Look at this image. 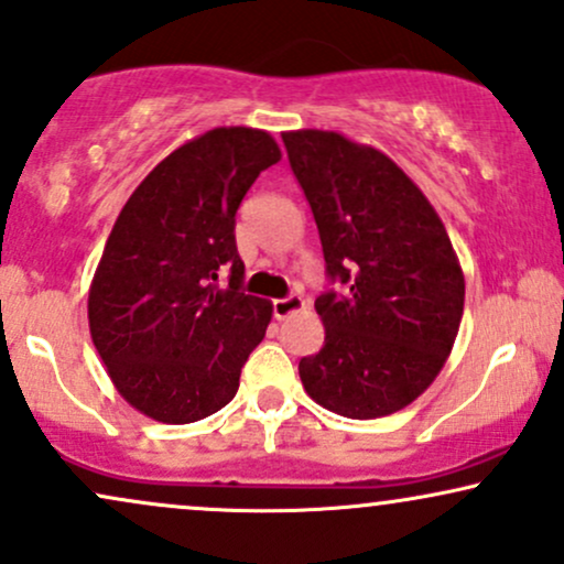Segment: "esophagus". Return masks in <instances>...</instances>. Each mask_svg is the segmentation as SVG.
<instances>
[{
	"instance_id": "34e87169",
	"label": "esophagus",
	"mask_w": 564,
	"mask_h": 564,
	"mask_svg": "<svg viewBox=\"0 0 564 564\" xmlns=\"http://www.w3.org/2000/svg\"><path fill=\"white\" fill-rule=\"evenodd\" d=\"M304 307V300L302 296H283V300H273V315L278 317V321H283V317H289L291 312L302 310Z\"/></svg>"
}]
</instances>
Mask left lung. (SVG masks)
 <instances>
[{
	"label": "left lung",
	"instance_id": "left-lung-1",
	"mask_svg": "<svg viewBox=\"0 0 564 564\" xmlns=\"http://www.w3.org/2000/svg\"><path fill=\"white\" fill-rule=\"evenodd\" d=\"M289 165L321 234L325 325L300 359L304 391L351 420L383 417L444 368L465 307V278L444 223L383 152L334 131L283 133Z\"/></svg>",
	"mask_w": 564,
	"mask_h": 564
}]
</instances>
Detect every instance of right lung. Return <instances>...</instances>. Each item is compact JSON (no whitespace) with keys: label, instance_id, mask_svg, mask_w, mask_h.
I'll use <instances>...</instances> for the list:
<instances>
[{"label":"right lung","instance_id":"right-lung-1","mask_svg":"<svg viewBox=\"0 0 564 564\" xmlns=\"http://www.w3.org/2000/svg\"><path fill=\"white\" fill-rule=\"evenodd\" d=\"M281 160L273 135L215 128L139 183L88 291V328L126 402L160 423H196L239 391L273 307L243 294L236 209ZM229 273V286L216 275Z\"/></svg>","mask_w":564,"mask_h":564}]
</instances>
